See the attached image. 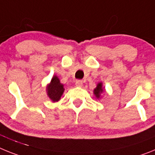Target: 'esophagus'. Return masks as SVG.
Instances as JSON below:
<instances>
[{
	"instance_id": "34e87169",
	"label": "esophagus",
	"mask_w": 155,
	"mask_h": 155,
	"mask_svg": "<svg viewBox=\"0 0 155 155\" xmlns=\"http://www.w3.org/2000/svg\"><path fill=\"white\" fill-rule=\"evenodd\" d=\"M75 84H76L77 87H82L83 85V83H82V81L81 80H77L76 81H75Z\"/></svg>"
}]
</instances>
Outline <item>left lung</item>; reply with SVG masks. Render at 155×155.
Returning a JSON list of instances; mask_svg holds the SVG:
<instances>
[{
	"label": "left lung",
	"instance_id": "left-lung-1",
	"mask_svg": "<svg viewBox=\"0 0 155 155\" xmlns=\"http://www.w3.org/2000/svg\"><path fill=\"white\" fill-rule=\"evenodd\" d=\"M104 92H105V88L103 86V83L99 82L96 85V87L94 88L93 90V94L95 95V96L96 97V99H100L101 97V94Z\"/></svg>",
	"mask_w": 155,
	"mask_h": 155
}]
</instances>
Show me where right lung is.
<instances>
[{"instance_id":"1","label":"right lung","mask_w":155,"mask_h":155,"mask_svg":"<svg viewBox=\"0 0 155 155\" xmlns=\"http://www.w3.org/2000/svg\"><path fill=\"white\" fill-rule=\"evenodd\" d=\"M64 90V85L60 82V80L56 75L52 77L50 83H48L46 86V92L48 96L53 103L58 102L60 100Z\"/></svg>"}]
</instances>
